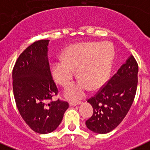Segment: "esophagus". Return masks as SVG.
Listing matches in <instances>:
<instances>
[{"label":"esophagus","instance_id":"34e87169","mask_svg":"<svg viewBox=\"0 0 150 150\" xmlns=\"http://www.w3.org/2000/svg\"><path fill=\"white\" fill-rule=\"evenodd\" d=\"M81 103V102L80 101H78V102H70L69 103V104H70V106H77V105H80Z\"/></svg>","mask_w":150,"mask_h":150}]
</instances>
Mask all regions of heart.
Instances as JSON below:
<instances>
[{
	"instance_id": "obj_1",
	"label": "heart",
	"mask_w": 150,
	"mask_h": 150,
	"mask_svg": "<svg viewBox=\"0 0 150 150\" xmlns=\"http://www.w3.org/2000/svg\"><path fill=\"white\" fill-rule=\"evenodd\" d=\"M115 51L109 42H87L74 44L64 51L62 58L52 64L56 82L67 86L75 76L76 69L80 80L65 91L69 100L81 99L90 88L97 90L106 83L112 70Z\"/></svg>"
}]
</instances>
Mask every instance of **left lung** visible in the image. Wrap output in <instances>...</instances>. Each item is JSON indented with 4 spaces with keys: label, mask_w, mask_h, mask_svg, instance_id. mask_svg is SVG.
I'll list each match as a JSON object with an SVG mask.
<instances>
[{
    "label": "left lung",
    "mask_w": 150,
    "mask_h": 150,
    "mask_svg": "<svg viewBox=\"0 0 150 150\" xmlns=\"http://www.w3.org/2000/svg\"><path fill=\"white\" fill-rule=\"evenodd\" d=\"M138 64L131 55L106 86L87 100L93 109L86 127L105 134L114 129L126 117L134 100L138 83Z\"/></svg>",
    "instance_id": "1"
}]
</instances>
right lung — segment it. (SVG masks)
Here are the masks:
<instances>
[{
    "label": "right lung",
    "mask_w": 150,
    "mask_h": 150,
    "mask_svg": "<svg viewBox=\"0 0 150 150\" xmlns=\"http://www.w3.org/2000/svg\"><path fill=\"white\" fill-rule=\"evenodd\" d=\"M49 41L40 40L26 48L12 72L13 95L20 114L40 134L55 130L69 107L67 102L60 100L47 103L57 94L48 62Z\"/></svg>",
    "instance_id": "right-lung-1"
}]
</instances>
